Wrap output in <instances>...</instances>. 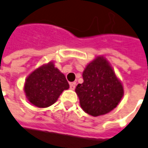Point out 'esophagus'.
I'll list each match as a JSON object with an SVG mask.
<instances>
[{
	"label": "esophagus",
	"instance_id": "1",
	"mask_svg": "<svg viewBox=\"0 0 148 148\" xmlns=\"http://www.w3.org/2000/svg\"><path fill=\"white\" fill-rule=\"evenodd\" d=\"M69 86H70V89L74 90V88H75V86H76V83H75V82H71V83L69 84Z\"/></svg>",
	"mask_w": 148,
	"mask_h": 148
}]
</instances>
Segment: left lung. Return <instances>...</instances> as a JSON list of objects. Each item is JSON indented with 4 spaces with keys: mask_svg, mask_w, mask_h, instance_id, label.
I'll use <instances>...</instances> for the list:
<instances>
[{
    "mask_svg": "<svg viewBox=\"0 0 148 148\" xmlns=\"http://www.w3.org/2000/svg\"><path fill=\"white\" fill-rule=\"evenodd\" d=\"M82 76L84 81L76 86L75 92L86 113L98 116L116 107L123 96V86L106 59L96 57Z\"/></svg>",
    "mask_w": 148,
    "mask_h": 148,
    "instance_id": "1",
    "label": "left lung"
}]
</instances>
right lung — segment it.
I'll return each instance as SVG.
<instances>
[{
    "label": "right lung",
    "instance_id": "1",
    "mask_svg": "<svg viewBox=\"0 0 148 148\" xmlns=\"http://www.w3.org/2000/svg\"><path fill=\"white\" fill-rule=\"evenodd\" d=\"M69 88L65 75L51 62L34 70L26 78L24 86L29 102L39 108L56 103L61 93Z\"/></svg>",
    "mask_w": 148,
    "mask_h": 148
}]
</instances>
